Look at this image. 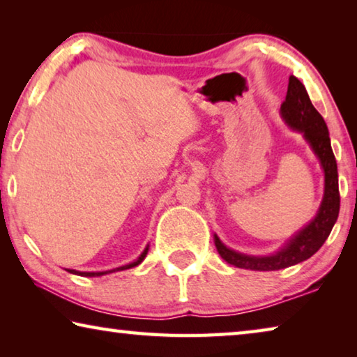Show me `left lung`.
<instances>
[{"label": "left lung", "instance_id": "1", "mask_svg": "<svg viewBox=\"0 0 357 357\" xmlns=\"http://www.w3.org/2000/svg\"><path fill=\"white\" fill-rule=\"evenodd\" d=\"M282 118L293 130L301 132L324 172V195L319 209L309 225L288 241L279 252L268 257H253L228 249L217 234L214 243L217 252L228 264L250 271H279L305 261L319 250L331 234L340 211V193H338L337 162L331 148V138L321 114L313 107L305 86L294 75L289 77L287 98L280 107Z\"/></svg>", "mask_w": 357, "mask_h": 357}]
</instances>
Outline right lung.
Here are the masks:
<instances>
[{
  "mask_svg": "<svg viewBox=\"0 0 357 357\" xmlns=\"http://www.w3.org/2000/svg\"><path fill=\"white\" fill-rule=\"evenodd\" d=\"M146 253H148V247L146 249L143 250V253L140 257H138L135 261H132V263H129V264H126V266H121V268H116V269H110V271H102V273H80V271H75V269H66V271H69L70 274H78V275H82V277H100V275H105V274H110V273H116V271H124V269H130V268H135V266H138L140 264L143 259H144V257H146Z\"/></svg>",
  "mask_w": 357,
  "mask_h": 357,
  "instance_id": "right-lung-1",
  "label": "right lung"
}]
</instances>
